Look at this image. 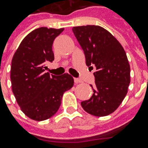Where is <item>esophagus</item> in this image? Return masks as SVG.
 <instances>
[{
  "mask_svg": "<svg viewBox=\"0 0 148 148\" xmlns=\"http://www.w3.org/2000/svg\"><path fill=\"white\" fill-rule=\"evenodd\" d=\"M74 82H75V83H76V84L82 82V80H80V79H78V78H74Z\"/></svg>",
  "mask_w": 148,
  "mask_h": 148,
  "instance_id": "34e87169",
  "label": "esophagus"
}]
</instances>
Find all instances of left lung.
Masks as SVG:
<instances>
[{
    "instance_id": "1",
    "label": "left lung",
    "mask_w": 148,
    "mask_h": 148,
    "mask_svg": "<svg viewBox=\"0 0 148 148\" xmlns=\"http://www.w3.org/2000/svg\"><path fill=\"white\" fill-rule=\"evenodd\" d=\"M72 31L86 56V65L94 72L93 95L82 102L84 110L95 116L116 110L128 93L130 66L124 49L108 30L98 25L75 26Z\"/></svg>"
}]
</instances>
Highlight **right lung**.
<instances>
[{"mask_svg": "<svg viewBox=\"0 0 148 148\" xmlns=\"http://www.w3.org/2000/svg\"><path fill=\"white\" fill-rule=\"evenodd\" d=\"M64 30L41 27L30 32L15 51L10 67L12 91L20 110L33 120L43 121L58 110L62 95L74 85L68 73L60 77L45 72L53 62L55 38Z\"/></svg>", "mask_w": 148, "mask_h": 148, "instance_id": "obj_1", "label": "right lung"}]
</instances>
